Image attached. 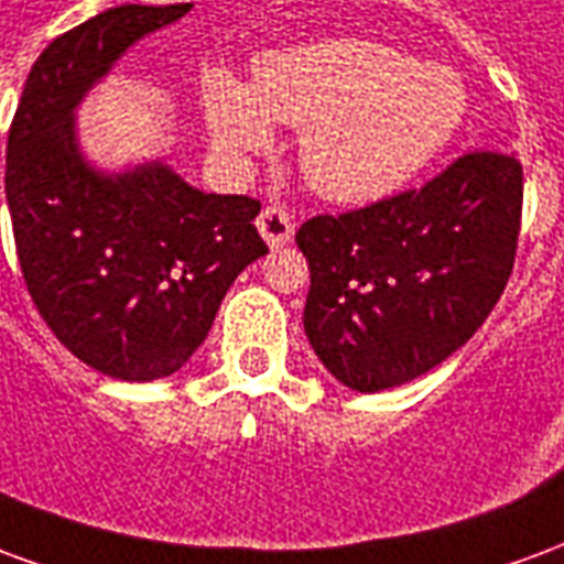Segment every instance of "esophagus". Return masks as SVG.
I'll return each instance as SVG.
<instances>
[{
  "instance_id": "1",
  "label": "esophagus",
  "mask_w": 564,
  "mask_h": 564,
  "mask_svg": "<svg viewBox=\"0 0 564 564\" xmlns=\"http://www.w3.org/2000/svg\"><path fill=\"white\" fill-rule=\"evenodd\" d=\"M257 229L259 235L269 241V247H283L290 245V238L295 232V223H293V214L281 205H269V208H262L257 220Z\"/></svg>"
}]
</instances>
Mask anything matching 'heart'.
<instances>
[{
	"mask_svg": "<svg viewBox=\"0 0 564 564\" xmlns=\"http://www.w3.org/2000/svg\"><path fill=\"white\" fill-rule=\"evenodd\" d=\"M202 99L226 153L265 148L271 123L302 129V172L335 202L399 189L453 139L465 115L462 87L447 72L359 39L271 51L253 63L250 87L210 72Z\"/></svg>",
	"mask_w": 564,
	"mask_h": 564,
	"instance_id": "b5f03b06",
	"label": "heart"
}]
</instances>
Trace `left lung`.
Listing matches in <instances>:
<instances>
[{
  "mask_svg": "<svg viewBox=\"0 0 564 564\" xmlns=\"http://www.w3.org/2000/svg\"><path fill=\"white\" fill-rule=\"evenodd\" d=\"M520 220V160L471 150L420 189L302 223L305 332L319 362L359 392L444 362L505 293Z\"/></svg>",
  "mask_w": 564,
  "mask_h": 564,
  "instance_id": "left-lung-1",
  "label": "left lung"
}]
</instances>
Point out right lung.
Masks as SVG:
<instances>
[{
	"label": "right lung",
	"instance_id": "add662e5",
	"mask_svg": "<svg viewBox=\"0 0 564 564\" xmlns=\"http://www.w3.org/2000/svg\"><path fill=\"white\" fill-rule=\"evenodd\" d=\"M181 6L108 8L35 59L8 129L6 196L23 281L80 362L117 380L174 375L223 295L269 247L259 198L198 193L169 165L96 174L75 144L80 96Z\"/></svg>",
	"mask_w": 564,
	"mask_h": 564
}]
</instances>
